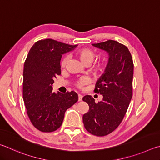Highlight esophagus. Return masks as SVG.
Wrapping results in <instances>:
<instances>
[{
	"instance_id": "esophagus-1",
	"label": "esophagus",
	"mask_w": 160,
	"mask_h": 160,
	"mask_svg": "<svg viewBox=\"0 0 160 160\" xmlns=\"http://www.w3.org/2000/svg\"><path fill=\"white\" fill-rule=\"evenodd\" d=\"M78 101H82V98H83V96L82 95H81V94H78Z\"/></svg>"
}]
</instances>
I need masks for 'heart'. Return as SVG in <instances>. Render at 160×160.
<instances>
[{"mask_svg":"<svg viewBox=\"0 0 160 160\" xmlns=\"http://www.w3.org/2000/svg\"><path fill=\"white\" fill-rule=\"evenodd\" d=\"M77 56L78 58L80 59V60L82 61L83 64H84L85 65H88L90 64L93 61L95 58V53L92 51L91 50L88 48H83L82 50H79L77 52ZM69 60V56L66 55L62 58V60L61 61V67H64L66 66L67 62ZM105 68V64L102 62H100L96 63L94 64L93 67V70L95 72H102ZM87 82V80L85 78H80L77 83L78 87L81 88L83 85H84Z\"/></svg>","mask_w":160,"mask_h":160,"instance_id":"b5f03b06","label":"heart"}]
</instances>
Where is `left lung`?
I'll use <instances>...</instances> for the list:
<instances>
[{"label":"left lung","instance_id":"obj_1","mask_svg":"<svg viewBox=\"0 0 160 160\" xmlns=\"http://www.w3.org/2000/svg\"><path fill=\"white\" fill-rule=\"evenodd\" d=\"M92 46L108 52L109 58L94 90L102 95V100L96 103L91 96L83 98L89 106L83 122L89 133L104 136L119 127L127 112L132 98L133 63L127 47L117 41L109 40Z\"/></svg>","mask_w":160,"mask_h":160}]
</instances>
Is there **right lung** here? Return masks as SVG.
<instances>
[{
    "label": "right lung",
    "instance_id": "1",
    "mask_svg": "<svg viewBox=\"0 0 160 160\" xmlns=\"http://www.w3.org/2000/svg\"><path fill=\"white\" fill-rule=\"evenodd\" d=\"M77 46L50 38L38 41L24 62L23 100L30 121L42 132L60 128L66 110L78 101L74 91L52 92L54 78L61 74L62 56Z\"/></svg>",
    "mask_w": 160,
    "mask_h": 160
}]
</instances>
